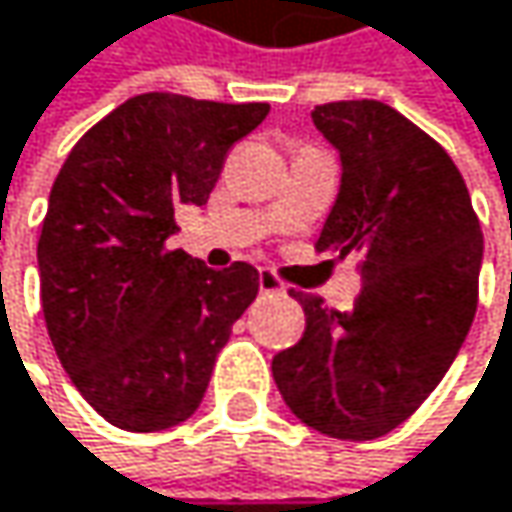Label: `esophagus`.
<instances>
[{
    "instance_id": "esophagus-1",
    "label": "esophagus",
    "mask_w": 512,
    "mask_h": 512,
    "mask_svg": "<svg viewBox=\"0 0 512 512\" xmlns=\"http://www.w3.org/2000/svg\"><path fill=\"white\" fill-rule=\"evenodd\" d=\"M258 282H261V294H285V291H288L285 282H279V276L270 273V270H264Z\"/></svg>"
}]
</instances>
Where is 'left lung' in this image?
<instances>
[{
	"label": "left lung",
	"instance_id": "8db88e82",
	"mask_svg": "<svg viewBox=\"0 0 512 512\" xmlns=\"http://www.w3.org/2000/svg\"><path fill=\"white\" fill-rule=\"evenodd\" d=\"M312 119L342 161L315 248L360 254L363 291L348 312L291 291L306 333L273 357V378L306 426L372 441L405 423L453 366L477 312L483 233L453 158L399 110L333 101Z\"/></svg>",
	"mask_w": 512,
	"mask_h": 512
}]
</instances>
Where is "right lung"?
Segmentation results:
<instances>
[{
  "label": "right lung",
  "mask_w": 512,
  "mask_h": 512,
  "mask_svg": "<svg viewBox=\"0 0 512 512\" xmlns=\"http://www.w3.org/2000/svg\"><path fill=\"white\" fill-rule=\"evenodd\" d=\"M270 104L134 95L65 158L38 239L41 309L80 396L125 432L188 420L230 327L258 297V270H209L182 248L179 203L203 206L227 149Z\"/></svg>",
  "instance_id": "right-lung-1"
}]
</instances>
